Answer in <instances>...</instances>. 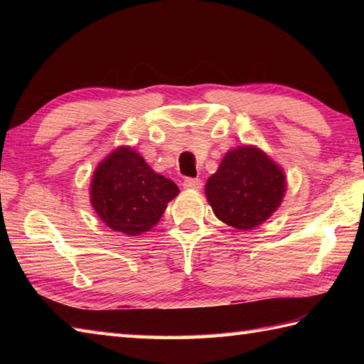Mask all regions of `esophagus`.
Segmentation results:
<instances>
[{
  "label": "esophagus",
  "instance_id": "obj_1",
  "mask_svg": "<svg viewBox=\"0 0 364 364\" xmlns=\"http://www.w3.org/2000/svg\"><path fill=\"white\" fill-rule=\"evenodd\" d=\"M183 186L186 189H194V191H200L203 188V181L200 178H186L183 181Z\"/></svg>",
  "mask_w": 364,
  "mask_h": 364
}]
</instances>
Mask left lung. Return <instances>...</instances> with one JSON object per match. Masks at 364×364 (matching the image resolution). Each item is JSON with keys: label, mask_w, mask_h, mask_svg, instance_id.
<instances>
[{"label": "left lung", "mask_w": 364, "mask_h": 364, "mask_svg": "<svg viewBox=\"0 0 364 364\" xmlns=\"http://www.w3.org/2000/svg\"><path fill=\"white\" fill-rule=\"evenodd\" d=\"M286 178L280 166L253 145L228 151L205 194L215 218L237 230L261 225L282 205Z\"/></svg>", "instance_id": "8db88e82"}]
</instances>
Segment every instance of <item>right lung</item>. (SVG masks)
I'll use <instances>...</instances> for the list:
<instances>
[{"instance_id": "add662e5", "label": "right lung", "mask_w": 364, "mask_h": 364, "mask_svg": "<svg viewBox=\"0 0 364 364\" xmlns=\"http://www.w3.org/2000/svg\"><path fill=\"white\" fill-rule=\"evenodd\" d=\"M180 189L154 172L131 146H119L95 168L90 203L114 231L139 236L150 231Z\"/></svg>"}]
</instances>
